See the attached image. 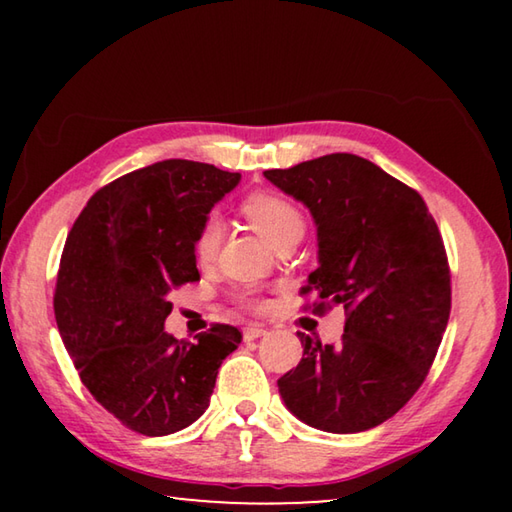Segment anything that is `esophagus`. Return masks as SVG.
<instances>
[{"label": "esophagus", "instance_id": "1", "mask_svg": "<svg viewBox=\"0 0 512 512\" xmlns=\"http://www.w3.org/2000/svg\"><path fill=\"white\" fill-rule=\"evenodd\" d=\"M266 336V329L262 325H248L244 329V341H255V339H262Z\"/></svg>", "mask_w": 512, "mask_h": 512}]
</instances>
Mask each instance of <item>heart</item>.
<instances>
[{
  "label": "heart",
  "instance_id": "obj_1",
  "mask_svg": "<svg viewBox=\"0 0 512 512\" xmlns=\"http://www.w3.org/2000/svg\"><path fill=\"white\" fill-rule=\"evenodd\" d=\"M241 212L248 219V223L259 232L268 246L280 244L284 239H298L305 235V219L296 205L287 198L257 192L250 194L244 203H241ZM223 237V223L210 216L198 230L196 241H194V253L201 262H210L216 255V248L221 244ZM244 302H253L248 296H241Z\"/></svg>",
  "mask_w": 512,
  "mask_h": 512
}]
</instances>
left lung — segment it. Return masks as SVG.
<instances>
[{
  "label": "left lung",
  "instance_id": "8db88e82",
  "mask_svg": "<svg viewBox=\"0 0 512 512\" xmlns=\"http://www.w3.org/2000/svg\"><path fill=\"white\" fill-rule=\"evenodd\" d=\"M264 176L316 223L318 268L302 293L348 316L341 345L298 332L302 359L277 379L284 406L320 431L377 427L422 386L443 341L452 287L438 225L415 189L352 153Z\"/></svg>",
  "mask_w": 512,
  "mask_h": 512
}]
</instances>
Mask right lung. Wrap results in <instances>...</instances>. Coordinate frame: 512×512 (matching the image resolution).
I'll return each mask as SVG.
<instances>
[{"instance_id": "1", "label": "right lung", "mask_w": 512, "mask_h": 512, "mask_svg": "<svg viewBox=\"0 0 512 512\" xmlns=\"http://www.w3.org/2000/svg\"><path fill=\"white\" fill-rule=\"evenodd\" d=\"M239 180L205 162H155L101 187L65 241L60 339L94 400L144 436L201 418L223 359L241 343L232 325H212L194 343L164 332L171 289L201 280L198 230Z\"/></svg>"}]
</instances>
